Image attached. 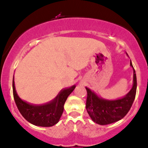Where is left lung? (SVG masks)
Wrapping results in <instances>:
<instances>
[{"instance_id": "8db88e82", "label": "left lung", "mask_w": 148, "mask_h": 148, "mask_svg": "<svg viewBox=\"0 0 148 148\" xmlns=\"http://www.w3.org/2000/svg\"><path fill=\"white\" fill-rule=\"evenodd\" d=\"M130 65L133 69V85L124 97L116 100L103 99L97 96L90 89L85 88L88 93L86 110L95 123L101 125L111 124L124 118L130 110L135 100L137 89L136 73L131 60Z\"/></svg>"}]
</instances>
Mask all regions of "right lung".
Returning <instances> with one entry per match:
<instances>
[{"label": "right lung", "instance_id": "add662e5", "mask_svg": "<svg viewBox=\"0 0 148 148\" xmlns=\"http://www.w3.org/2000/svg\"><path fill=\"white\" fill-rule=\"evenodd\" d=\"M75 85L61 90L53 100L42 105H34L21 100L16 92L14 77L13 92L15 102L21 115L29 123L40 127H51L57 124L63 112L64 104Z\"/></svg>", "mask_w": 148, "mask_h": 148}]
</instances>
